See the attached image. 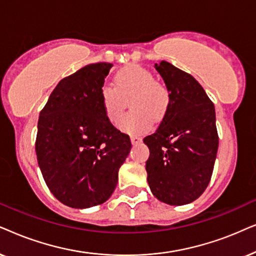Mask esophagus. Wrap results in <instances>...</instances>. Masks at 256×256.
<instances>
[{
    "label": "esophagus",
    "instance_id": "obj_1",
    "mask_svg": "<svg viewBox=\"0 0 256 256\" xmlns=\"http://www.w3.org/2000/svg\"><path fill=\"white\" fill-rule=\"evenodd\" d=\"M131 142L132 144H138V142H142V138L138 137V136H131Z\"/></svg>",
    "mask_w": 256,
    "mask_h": 256
}]
</instances>
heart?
I'll return each mask as SVG.
<instances>
[{
    "label": "heart",
    "instance_id": "b5f03b06",
    "mask_svg": "<svg viewBox=\"0 0 256 256\" xmlns=\"http://www.w3.org/2000/svg\"><path fill=\"white\" fill-rule=\"evenodd\" d=\"M116 86L104 84L100 97L104 114L112 124L117 125L125 112V100L132 97L134 112L120 122V128L128 134H142L154 122L162 120L168 110L171 94L162 82L154 80L151 71L137 64L125 66L116 74Z\"/></svg>",
    "mask_w": 256,
    "mask_h": 256
}]
</instances>
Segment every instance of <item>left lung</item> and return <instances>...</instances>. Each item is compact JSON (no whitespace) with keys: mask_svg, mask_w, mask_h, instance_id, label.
<instances>
[{"mask_svg":"<svg viewBox=\"0 0 256 256\" xmlns=\"http://www.w3.org/2000/svg\"><path fill=\"white\" fill-rule=\"evenodd\" d=\"M171 94L168 110L154 134L144 138L153 196L168 205L198 199L212 176L219 136L213 102L190 74L171 63L156 64Z\"/></svg>","mask_w":256,"mask_h":256,"instance_id":"8db88e82","label":"left lung"}]
</instances>
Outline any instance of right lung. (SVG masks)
Listing matches in <instances>:
<instances>
[{
  "instance_id": "obj_1",
  "label": "right lung",
  "mask_w": 256,
  "mask_h": 256,
  "mask_svg": "<svg viewBox=\"0 0 256 256\" xmlns=\"http://www.w3.org/2000/svg\"><path fill=\"white\" fill-rule=\"evenodd\" d=\"M112 66L94 63L64 77L40 114L36 154L46 186L64 205L88 208L106 202L131 140L108 122L100 90Z\"/></svg>"
}]
</instances>
